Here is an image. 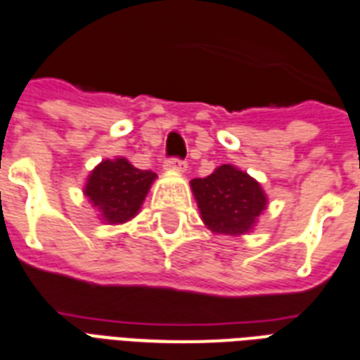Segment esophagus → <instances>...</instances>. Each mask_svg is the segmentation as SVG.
Listing matches in <instances>:
<instances>
[{
	"mask_svg": "<svg viewBox=\"0 0 360 360\" xmlns=\"http://www.w3.org/2000/svg\"><path fill=\"white\" fill-rule=\"evenodd\" d=\"M164 169H167V172L183 173L187 169V162H183V160L179 158H167L166 162H164Z\"/></svg>",
	"mask_w": 360,
	"mask_h": 360,
	"instance_id": "1",
	"label": "esophagus"
}]
</instances>
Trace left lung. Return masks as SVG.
<instances>
[{
    "label": "left lung",
    "instance_id": "obj_1",
    "mask_svg": "<svg viewBox=\"0 0 360 360\" xmlns=\"http://www.w3.org/2000/svg\"><path fill=\"white\" fill-rule=\"evenodd\" d=\"M202 221L212 233L240 236L250 233L267 207L262 185L231 164L215 167L204 179L191 181Z\"/></svg>",
    "mask_w": 360,
    "mask_h": 360
}]
</instances>
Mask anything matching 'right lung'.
<instances>
[{"label":"right lung","instance_id":"1","mask_svg":"<svg viewBox=\"0 0 360 360\" xmlns=\"http://www.w3.org/2000/svg\"><path fill=\"white\" fill-rule=\"evenodd\" d=\"M154 179L156 173L139 169L126 158L103 160L89 173L84 194L101 219L108 225H118L139 214Z\"/></svg>","mask_w":360,"mask_h":360}]
</instances>
